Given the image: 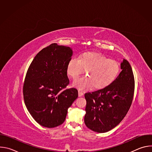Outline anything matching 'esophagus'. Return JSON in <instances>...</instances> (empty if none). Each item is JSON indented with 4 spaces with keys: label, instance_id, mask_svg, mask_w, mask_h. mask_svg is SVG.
I'll use <instances>...</instances> for the list:
<instances>
[{
    "label": "esophagus",
    "instance_id": "obj_1",
    "mask_svg": "<svg viewBox=\"0 0 152 152\" xmlns=\"http://www.w3.org/2000/svg\"><path fill=\"white\" fill-rule=\"evenodd\" d=\"M83 95V92H82V91H78V96H79V97H81V96H82Z\"/></svg>",
    "mask_w": 152,
    "mask_h": 152
}]
</instances>
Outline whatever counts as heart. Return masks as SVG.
Masks as SVG:
<instances>
[{
	"instance_id": "b5f03b06",
	"label": "heart",
	"mask_w": 152,
	"mask_h": 152,
	"mask_svg": "<svg viewBox=\"0 0 152 152\" xmlns=\"http://www.w3.org/2000/svg\"><path fill=\"white\" fill-rule=\"evenodd\" d=\"M86 70V77L75 82L74 85L80 90H86L93 86L102 89L112 83L120 72V65L114 59L96 52H85L79 57L72 58L67 66V74L76 80Z\"/></svg>"
}]
</instances>
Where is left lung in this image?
<instances>
[{"label": "left lung", "mask_w": 152, "mask_h": 152, "mask_svg": "<svg viewBox=\"0 0 152 152\" xmlns=\"http://www.w3.org/2000/svg\"><path fill=\"white\" fill-rule=\"evenodd\" d=\"M118 76L110 85L85 94L86 101L84 122L88 128L104 133L114 128L124 118L131 107L135 79L129 62L124 59Z\"/></svg>", "instance_id": "1"}]
</instances>
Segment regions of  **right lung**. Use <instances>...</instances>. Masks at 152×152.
<instances>
[{
    "label": "right lung",
    "mask_w": 152,
    "mask_h": 152,
    "mask_svg": "<svg viewBox=\"0 0 152 152\" xmlns=\"http://www.w3.org/2000/svg\"><path fill=\"white\" fill-rule=\"evenodd\" d=\"M69 47L53 43L35 56L28 69L23 87L25 105L39 124L52 128L62 124L68 108L78 97L69 84L67 66L72 58Z\"/></svg>",
    "instance_id": "right-lung-1"
}]
</instances>
